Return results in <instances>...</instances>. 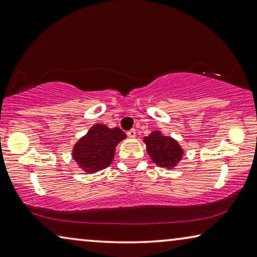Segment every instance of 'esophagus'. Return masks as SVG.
<instances>
[{"mask_svg": "<svg viewBox=\"0 0 257 257\" xmlns=\"http://www.w3.org/2000/svg\"><path fill=\"white\" fill-rule=\"evenodd\" d=\"M127 136H128L130 138H135V137H136V130H135V128L130 130V131H127Z\"/></svg>", "mask_w": 257, "mask_h": 257, "instance_id": "esophagus-1", "label": "esophagus"}]
</instances>
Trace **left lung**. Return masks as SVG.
<instances>
[{
	"label": "left lung",
	"instance_id": "obj_1",
	"mask_svg": "<svg viewBox=\"0 0 257 257\" xmlns=\"http://www.w3.org/2000/svg\"><path fill=\"white\" fill-rule=\"evenodd\" d=\"M148 155L162 168H174L182 160L184 154L183 148L172 137L163 136L160 131H153L148 137L144 138Z\"/></svg>",
	"mask_w": 257,
	"mask_h": 257
}]
</instances>
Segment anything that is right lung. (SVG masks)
<instances>
[{
    "mask_svg": "<svg viewBox=\"0 0 257 257\" xmlns=\"http://www.w3.org/2000/svg\"><path fill=\"white\" fill-rule=\"evenodd\" d=\"M125 138L126 135L120 128L95 124L74 145L73 159L85 173L98 172L110 166L116 146Z\"/></svg>",
    "mask_w": 257,
    "mask_h": 257,
    "instance_id": "right-lung-1",
    "label": "right lung"
}]
</instances>
